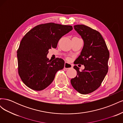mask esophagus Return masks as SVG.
Masks as SVG:
<instances>
[{"mask_svg":"<svg viewBox=\"0 0 123 123\" xmlns=\"http://www.w3.org/2000/svg\"><path fill=\"white\" fill-rule=\"evenodd\" d=\"M72 65L71 64H69V63L67 62H65V65H64V68L66 69H71L72 68Z\"/></svg>","mask_w":123,"mask_h":123,"instance_id":"esophagus-1","label":"esophagus"}]
</instances>
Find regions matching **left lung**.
Segmentation results:
<instances>
[{"label":"left lung","instance_id":"1","mask_svg":"<svg viewBox=\"0 0 123 123\" xmlns=\"http://www.w3.org/2000/svg\"><path fill=\"white\" fill-rule=\"evenodd\" d=\"M74 28L84 43L80 54L74 64L83 65L85 69L80 72L77 66H74L77 75L71 80V83L80 93L89 94L99 87L106 75L109 52L99 32L84 25H75Z\"/></svg>","mask_w":123,"mask_h":123}]
</instances>
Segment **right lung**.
<instances>
[{
	"mask_svg": "<svg viewBox=\"0 0 123 123\" xmlns=\"http://www.w3.org/2000/svg\"><path fill=\"white\" fill-rule=\"evenodd\" d=\"M73 29L72 26L50 23L32 29L22 39L17 50L18 71L23 83L36 91L46 88L55 74L64 67L65 62L47 57L49 50L56 48L62 36Z\"/></svg>",
	"mask_w": 123,
	"mask_h": 123,
	"instance_id": "right-lung-1",
	"label": "right lung"
}]
</instances>
